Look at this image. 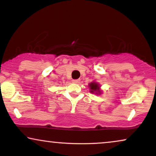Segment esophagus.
Here are the masks:
<instances>
[{"instance_id": "1", "label": "esophagus", "mask_w": 156, "mask_h": 156, "mask_svg": "<svg viewBox=\"0 0 156 156\" xmlns=\"http://www.w3.org/2000/svg\"><path fill=\"white\" fill-rule=\"evenodd\" d=\"M73 83L78 84V83H80V80H78V79H77V80H73Z\"/></svg>"}]
</instances>
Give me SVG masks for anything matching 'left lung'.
<instances>
[{
	"label": "left lung",
	"mask_w": 156,
	"mask_h": 156,
	"mask_svg": "<svg viewBox=\"0 0 156 156\" xmlns=\"http://www.w3.org/2000/svg\"><path fill=\"white\" fill-rule=\"evenodd\" d=\"M90 88V92L92 93V94H94L95 93L96 94H101V90H100V86L96 82H92L89 83L88 85Z\"/></svg>",
	"instance_id": "obj_1"
}]
</instances>
